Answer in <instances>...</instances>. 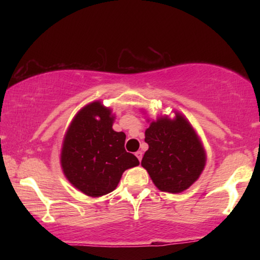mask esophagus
Listing matches in <instances>:
<instances>
[{
	"instance_id": "1",
	"label": "esophagus",
	"mask_w": 260,
	"mask_h": 260,
	"mask_svg": "<svg viewBox=\"0 0 260 260\" xmlns=\"http://www.w3.org/2000/svg\"><path fill=\"white\" fill-rule=\"evenodd\" d=\"M142 155H143L142 151H136V152H135V156L138 157V159H139L140 161H141V159H142Z\"/></svg>"
}]
</instances>
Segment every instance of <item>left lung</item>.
Returning a JSON list of instances; mask_svg holds the SVG:
<instances>
[{
  "mask_svg": "<svg viewBox=\"0 0 260 260\" xmlns=\"http://www.w3.org/2000/svg\"><path fill=\"white\" fill-rule=\"evenodd\" d=\"M149 149L141 161L161 191L181 192L196 181L205 166V152L199 138L181 114L160 118L146 131Z\"/></svg>",
  "mask_w": 260,
  "mask_h": 260,
  "instance_id": "8db88e82",
  "label": "left lung"
}]
</instances>
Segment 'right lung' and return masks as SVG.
<instances>
[{
    "instance_id": "1",
    "label": "right lung",
    "mask_w": 260,
    "mask_h": 260,
    "mask_svg": "<svg viewBox=\"0 0 260 260\" xmlns=\"http://www.w3.org/2000/svg\"><path fill=\"white\" fill-rule=\"evenodd\" d=\"M112 124L111 110L93 102L77 113L65 135L61 169L69 181L88 196L111 192L124 171L140 164L125 150L124 132L113 131Z\"/></svg>"
}]
</instances>
